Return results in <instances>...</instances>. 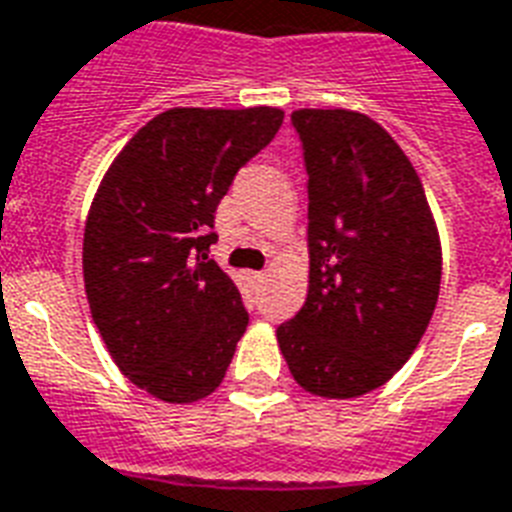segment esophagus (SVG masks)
Segmentation results:
<instances>
[{"label":"esophagus","mask_w":512,"mask_h":512,"mask_svg":"<svg viewBox=\"0 0 512 512\" xmlns=\"http://www.w3.org/2000/svg\"><path fill=\"white\" fill-rule=\"evenodd\" d=\"M267 278V272H251V280L253 283H261V280Z\"/></svg>","instance_id":"1"}]
</instances>
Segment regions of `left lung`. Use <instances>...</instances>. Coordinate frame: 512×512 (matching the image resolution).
<instances>
[{"label": "left lung", "mask_w": 512, "mask_h": 512, "mask_svg": "<svg viewBox=\"0 0 512 512\" xmlns=\"http://www.w3.org/2000/svg\"><path fill=\"white\" fill-rule=\"evenodd\" d=\"M307 167V299L278 326L299 386L326 399L380 388L432 321L443 251L421 178L353 110H294Z\"/></svg>", "instance_id": "left-lung-1"}]
</instances>
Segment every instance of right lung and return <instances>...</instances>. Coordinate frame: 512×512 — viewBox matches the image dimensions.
Here are the masks:
<instances>
[{
    "mask_svg": "<svg viewBox=\"0 0 512 512\" xmlns=\"http://www.w3.org/2000/svg\"><path fill=\"white\" fill-rule=\"evenodd\" d=\"M283 124L278 107H172L142 126L96 188L83 280L118 370L172 405L221 386L248 313L207 251L237 169Z\"/></svg>",
    "mask_w": 512,
    "mask_h": 512,
    "instance_id": "1",
    "label": "right lung"
}]
</instances>
